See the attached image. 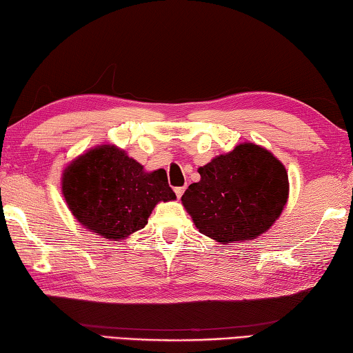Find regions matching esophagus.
<instances>
[{
    "label": "esophagus",
    "instance_id": "1",
    "mask_svg": "<svg viewBox=\"0 0 353 353\" xmlns=\"http://www.w3.org/2000/svg\"><path fill=\"white\" fill-rule=\"evenodd\" d=\"M184 190H186V188H175V194H176V196H178V199H181V196H183V194H184Z\"/></svg>",
    "mask_w": 353,
    "mask_h": 353
}]
</instances>
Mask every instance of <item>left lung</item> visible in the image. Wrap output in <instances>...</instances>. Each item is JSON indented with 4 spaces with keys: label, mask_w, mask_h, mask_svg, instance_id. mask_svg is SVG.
I'll use <instances>...</instances> for the list:
<instances>
[{
    "label": "left lung",
    "mask_w": 353,
    "mask_h": 353,
    "mask_svg": "<svg viewBox=\"0 0 353 353\" xmlns=\"http://www.w3.org/2000/svg\"><path fill=\"white\" fill-rule=\"evenodd\" d=\"M201 180L181 196L195 226L220 243L256 239L279 217L288 199L285 167L245 142L199 169Z\"/></svg>",
    "instance_id": "left-lung-1"
}]
</instances>
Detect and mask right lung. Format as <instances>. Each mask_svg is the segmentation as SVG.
Listing matches in <instances>:
<instances>
[{
  "label": "right lung",
  "mask_w": 353,
  "mask_h": 353,
  "mask_svg": "<svg viewBox=\"0 0 353 353\" xmlns=\"http://www.w3.org/2000/svg\"><path fill=\"white\" fill-rule=\"evenodd\" d=\"M61 190L74 217L110 240L142 230L158 201L176 199L165 170L147 173L114 145L92 148L68 165Z\"/></svg>",
  "instance_id": "add662e5"
}]
</instances>
